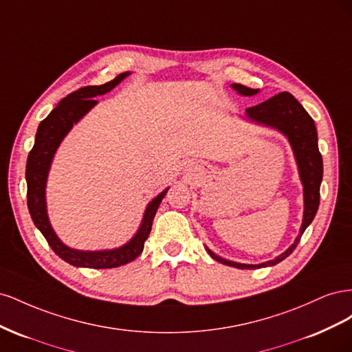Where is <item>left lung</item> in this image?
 Segmentation results:
<instances>
[{
  "mask_svg": "<svg viewBox=\"0 0 352 352\" xmlns=\"http://www.w3.org/2000/svg\"><path fill=\"white\" fill-rule=\"evenodd\" d=\"M232 88L242 95H255L258 92V89L248 88L241 83H233ZM245 111H247V116L251 120L276 127V129H279L282 133L287 136V140H289L292 145V150L296 158V164H298V168H300V176L304 185V219H302L300 235H298L295 242L283 254H280L278 258L270 260L267 263H261L257 265L241 264V263L228 261L225 258H221L207 248L211 257L221 264L232 265V267H236V269H260V267H267V265L278 264L282 260H285L287 255L292 254V251L296 248L298 242H300L302 233L305 232L307 226L313 221L316 212L318 210V204H320L323 160H322L320 151H318L317 131H316L314 120L289 92H280L269 100L254 105V107H248Z\"/></svg>",
  "mask_w": 352,
  "mask_h": 352,
  "instance_id": "obj_1",
  "label": "left lung"
}]
</instances>
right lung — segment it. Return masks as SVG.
I'll list each match as a JSON object with an SVG mask.
<instances>
[{"mask_svg": "<svg viewBox=\"0 0 352 352\" xmlns=\"http://www.w3.org/2000/svg\"><path fill=\"white\" fill-rule=\"evenodd\" d=\"M129 73H120L113 80L100 85V87H85L69 94L63 98L57 107L52 110L44 120L39 123L35 145L32 148L26 163V182H28V208L35 226L45 236L50 247L60 258L76 267L89 269H113L133 261L144 250V243L150 235L153 220L160 202L167 194V189L155 197L148 204L142 225L136 235L126 245L116 250L107 251H78L66 247L52 230L47 216L45 207V184L52 157L57 151L63 138L67 135L73 124L87 114L97 101L94 97L111 91L117 83H120Z\"/></svg>", "mask_w": 352, "mask_h": 352, "instance_id": "obj_1", "label": "right lung"}]
</instances>
